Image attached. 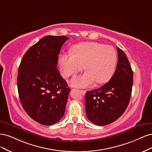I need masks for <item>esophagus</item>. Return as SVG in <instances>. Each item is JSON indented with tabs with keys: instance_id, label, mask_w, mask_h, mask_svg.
Segmentation results:
<instances>
[{
	"instance_id": "1",
	"label": "esophagus",
	"mask_w": 152,
	"mask_h": 152,
	"mask_svg": "<svg viewBox=\"0 0 152 152\" xmlns=\"http://www.w3.org/2000/svg\"><path fill=\"white\" fill-rule=\"evenodd\" d=\"M80 92H81V94L83 95H85V94H86V91H85V90H79Z\"/></svg>"
}]
</instances>
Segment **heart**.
Masks as SVG:
<instances>
[{
    "instance_id": "1",
    "label": "heart",
    "mask_w": 152,
    "mask_h": 152,
    "mask_svg": "<svg viewBox=\"0 0 152 152\" xmlns=\"http://www.w3.org/2000/svg\"><path fill=\"white\" fill-rule=\"evenodd\" d=\"M71 54L63 53L59 57L62 75L68 77L81 71L84 66L86 71L72 78L71 85L86 87L104 84L113 75L117 63V54L113 48L97 42H83L71 48Z\"/></svg>"
}]
</instances>
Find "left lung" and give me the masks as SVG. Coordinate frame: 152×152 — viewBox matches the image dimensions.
<instances>
[{"label":"left lung","instance_id":"left-lung-1","mask_svg":"<svg viewBox=\"0 0 152 152\" xmlns=\"http://www.w3.org/2000/svg\"><path fill=\"white\" fill-rule=\"evenodd\" d=\"M118 62L111 79L98 89L85 95L86 116L92 123L105 126L124 113L131 95L133 72L124 52L117 47Z\"/></svg>","mask_w":152,"mask_h":152}]
</instances>
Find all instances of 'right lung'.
I'll return each mask as SVG.
<instances>
[{"instance_id":"1","label":"right lung","mask_w":152,"mask_h":152,"mask_svg":"<svg viewBox=\"0 0 152 152\" xmlns=\"http://www.w3.org/2000/svg\"><path fill=\"white\" fill-rule=\"evenodd\" d=\"M66 36L42 38L24 53L17 79L19 99L24 110L34 121L50 126L65 112L70 88L58 72V53Z\"/></svg>"}]
</instances>
